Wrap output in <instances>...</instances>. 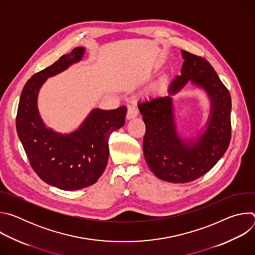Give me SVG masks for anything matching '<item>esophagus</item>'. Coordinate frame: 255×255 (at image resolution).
<instances>
[{"label":"esophagus","instance_id":"esophagus-1","mask_svg":"<svg viewBox=\"0 0 255 255\" xmlns=\"http://www.w3.org/2000/svg\"><path fill=\"white\" fill-rule=\"evenodd\" d=\"M138 115V111L135 107H129L128 110H127V114H126V119L130 120L135 118Z\"/></svg>","mask_w":255,"mask_h":255}]
</instances>
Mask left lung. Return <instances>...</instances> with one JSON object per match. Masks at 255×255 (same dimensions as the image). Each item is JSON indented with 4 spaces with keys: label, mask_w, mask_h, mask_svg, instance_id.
I'll list each match as a JSON object with an SVG mask.
<instances>
[{
    "label": "left lung",
    "mask_w": 255,
    "mask_h": 255,
    "mask_svg": "<svg viewBox=\"0 0 255 255\" xmlns=\"http://www.w3.org/2000/svg\"><path fill=\"white\" fill-rule=\"evenodd\" d=\"M185 59L180 76L170 84L168 96L138 104L146 126L143 152L149 168L169 183H189L207 173L224 155L231 140V96L212 65L202 56L181 50ZM191 80L211 98V116L206 131L196 141H186L177 134L172 100Z\"/></svg>",
    "instance_id": "left-lung-1"
}]
</instances>
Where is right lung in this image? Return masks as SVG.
Listing matches in <instances>:
<instances>
[{
	"label": "right lung",
	"instance_id": "obj_1",
	"mask_svg": "<svg viewBox=\"0 0 255 255\" xmlns=\"http://www.w3.org/2000/svg\"><path fill=\"white\" fill-rule=\"evenodd\" d=\"M84 47H76L26 83L18 106L16 128L30 165L46 184L64 191L94 185L109 159V137L125 123L127 108L94 109L83 125L67 135L47 129L37 110V95L47 78L82 59Z\"/></svg>",
	"mask_w": 255,
	"mask_h": 255
}]
</instances>
